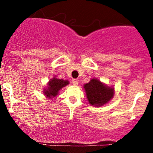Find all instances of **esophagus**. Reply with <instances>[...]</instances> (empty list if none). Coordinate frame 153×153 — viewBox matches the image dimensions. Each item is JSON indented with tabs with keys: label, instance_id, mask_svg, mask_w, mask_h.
Instances as JSON below:
<instances>
[{
	"label": "esophagus",
	"instance_id": "esophagus-1",
	"mask_svg": "<svg viewBox=\"0 0 153 153\" xmlns=\"http://www.w3.org/2000/svg\"><path fill=\"white\" fill-rule=\"evenodd\" d=\"M72 82H73V85H78V80H77L76 79H73V80H72Z\"/></svg>",
	"mask_w": 153,
	"mask_h": 153
}]
</instances>
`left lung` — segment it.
Listing matches in <instances>:
<instances>
[{"label": "left lung", "instance_id": "left-lung-1", "mask_svg": "<svg viewBox=\"0 0 153 153\" xmlns=\"http://www.w3.org/2000/svg\"><path fill=\"white\" fill-rule=\"evenodd\" d=\"M86 96L91 105L103 106L113 98L114 88L105 85L97 79H92L84 85Z\"/></svg>", "mask_w": 153, "mask_h": 153}]
</instances>
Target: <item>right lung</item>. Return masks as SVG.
<instances>
[{"label": "right lung", "instance_id": "1", "mask_svg": "<svg viewBox=\"0 0 153 153\" xmlns=\"http://www.w3.org/2000/svg\"><path fill=\"white\" fill-rule=\"evenodd\" d=\"M68 84H69L68 80H64L63 79H57L56 78L51 79L48 83V88L45 91V95L49 98L55 97L58 94V91Z\"/></svg>", "mask_w": 153, "mask_h": 153}]
</instances>
